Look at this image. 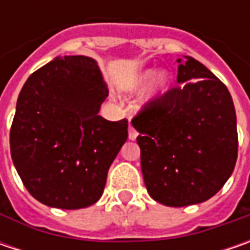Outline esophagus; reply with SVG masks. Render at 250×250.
<instances>
[{
	"instance_id": "esophagus-1",
	"label": "esophagus",
	"mask_w": 250,
	"mask_h": 250,
	"mask_svg": "<svg viewBox=\"0 0 250 250\" xmlns=\"http://www.w3.org/2000/svg\"><path fill=\"white\" fill-rule=\"evenodd\" d=\"M136 138H138V132L135 130V128H133L132 125H129V139L135 140Z\"/></svg>"
}]
</instances>
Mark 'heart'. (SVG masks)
<instances>
[{"instance_id":"obj_1","label":"heart","mask_w":250,"mask_h":250,"mask_svg":"<svg viewBox=\"0 0 250 250\" xmlns=\"http://www.w3.org/2000/svg\"><path fill=\"white\" fill-rule=\"evenodd\" d=\"M157 76V71L156 69H146V71H143V72H140L129 84V90H139L142 89L143 86H146V84H149L154 78ZM169 82V78H168L167 73H160L159 76H157V86L159 87H166Z\"/></svg>"}]
</instances>
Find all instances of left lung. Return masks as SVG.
<instances>
[{"label": "left lung", "mask_w": 250, "mask_h": 250, "mask_svg": "<svg viewBox=\"0 0 250 250\" xmlns=\"http://www.w3.org/2000/svg\"><path fill=\"white\" fill-rule=\"evenodd\" d=\"M177 82L184 86L150 101L132 120L146 189L169 207L214 196L238 157L235 107L226 84L192 57L178 60Z\"/></svg>", "instance_id": "1"}]
</instances>
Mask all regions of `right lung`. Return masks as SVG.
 <instances>
[{"instance_id": "add662e5", "label": "right lung", "mask_w": 250, "mask_h": 250, "mask_svg": "<svg viewBox=\"0 0 250 250\" xmlns=\"http://www.w3.org/2000/svg\"><path fill=\"white\" fill-rule=\"evenodd\" d=\"M107 96L99 65L84 55L57 57L23 84L11 126V156L40 203L76 210L101 197L108 168L128 139V121L99 115Z\"/></svg>"}]
</instances>
